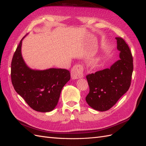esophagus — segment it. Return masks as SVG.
<instances>
[{
    "label": "esophagus",
    "mask_w": 146,
    "mask_h": 146,
    "mask_svg": "<svg viewBox=\"0 0 146 146\" xmlns=\"http://www.w3.org/2000/svg\"><path fill=\"white\" fill-rule=\"evenodd\" d=\"M84 67L83 65L81 64L74 65L71 70V76L73 80L81 78L84 75Z\"/></svg>",
    "instance_id": "obj_1"
}]
</instances>
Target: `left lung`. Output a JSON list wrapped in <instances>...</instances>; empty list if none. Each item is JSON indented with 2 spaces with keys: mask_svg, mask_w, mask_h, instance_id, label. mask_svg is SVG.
Returning a JSON list of instances; mask_svg holds the SVG:
<instances>
[{
  "mask_svg": "<svg viewBox=\"0 0 146 146\" xmlns=\"http://www.w3.org/2000/svg\"><path fill=\"white\" fill-rule=\"evenodd\" d=\"M120 60L110 68L87 74L89 92L86 97L88 105L99 111L109 110L128 90L131 85L133 60L130 49L122 37H116Z\"/></svg>",
  "mask_w": 146,
  "mask_h": 146,
  "instance_id": "8db88e82",
  "label": "left lung"
}]
</instances>
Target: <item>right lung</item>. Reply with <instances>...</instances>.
<instances>
[{"instance_id": "obj_1", "label": "right lung", "mask_w": 146, "mask_h": 146, "mask_svg": "<svg viewBox=\"0 0 146 146\" xmlns=\"http://www.w3.org/2000/svg\"><path fill=\"white\" fill-rule=\"evenodd\" d=\"M22 40L12 58V84L33 110L42 112L51 111L57 105L62 88L70 80V73L62 68L42 71L29 68L21 55Z\"/></svg>"}]
</instances>
